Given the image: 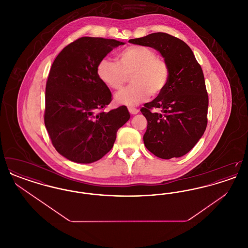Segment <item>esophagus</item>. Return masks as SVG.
Masks as SVG:
<instances>
[{
    "label": "esophagus",
    "mask_w": 248,
    "mask_h": 248,
    "mask_svg": "<svg viewBox=\"0 0 248 248\" xmlns=\"http://www.w3.org/2000/svg\"><path fill=\"white\" fill-rule=\"evenodd\" d=\"M128 110H129L130 113L131 114H137V113H139V108H134V107H128Z\"/></svg>",
    "instance_id": "1"
}]
</instances>
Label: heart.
Instances as JSON below:
<instances>
[{
	"label": "heart",
	"mask_w": 248,
	"mask_h": 248,
	"mask_svg": "<svg viewBox=\"0 0 248 248\" xmlns=\"http://www.w3.org/2000/svg\"><path fill=\"white\" fill-rule=\"evenodd\" d=\"M96 73L102 83L113 90H120L127 82L132 84L115 95L119 104L135 106L146 100L150 94L157 95L165 90L169 80V66L165 59L157 57L153 48L131 46L117 55V62L100 60Z\"/></svg>",
	"instance_id": "obj_1"
}]
</instances>
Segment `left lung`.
Masks as SVG:
<instances>
[{
	"mask_svg": "<svg viewBox=\"0 0 248 248\" xmlns=\"http://www.w3.org/2000/svg\"><path fill=\"white\" fill-rule=\"evenodd\" d=\"M129 43L159 51L170 71L165 90L140 109L148 122L144 144L159 158L181 157L207 125L208 94L200 64L186 43L168 33L155 32Z\"/></svg>",
	"mask_w": 248,
	"mask_h": 248,
	"instance_id": "8db88e82",
	"label": "left lung"
}]
</instances>
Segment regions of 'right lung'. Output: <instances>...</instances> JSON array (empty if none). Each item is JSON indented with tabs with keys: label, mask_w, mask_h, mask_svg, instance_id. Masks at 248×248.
I'll list each match as a JSON object with an SVG mask.
<instances>
[{
	"label": "right lung",
	"mask_w": 248,
	"mask_h": 248,
	"mask_svg": "<svg viewBox=\"0 0 248 248\" xmlns=\"http://www.w3.org/2000/svg\"><path fill=\"white\" fill-rule=\"evenodd\" d=\"M122 45L113 39L82 37L63 48L52 64L45 124L57 152L70 161L90 164L101 159L129 120L125 106L104 110L111 92L96 73L98 62Z\"/></svg>",
	"instance_id": "right-lung-1"
}]
</instances>
